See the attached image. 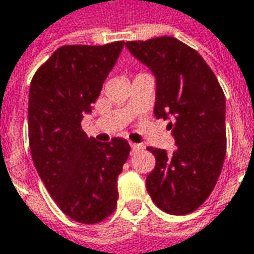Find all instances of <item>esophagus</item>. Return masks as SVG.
Segmentation results:
<instances>
[{
	"label": "esophagus",
	"mask_w": 254,
	"mask_h": 254,
	"mask_svg": "<svg viewBox=\"0 0 254 254\" xmlns=\"http://www.w3.org/2000/svg\"><path fill=\"white\" fill-rule=\"evenodd\" d=\"M130 146H131V152H136V150H138L141 147L140 144H136V143H130Z\"/></svg>",
	"instance_id": "1"
}]
</instances>
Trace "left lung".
Instances as JSON below:
<instances>
[{
	"label": "left lung",
	"mask_w": 254,
	"mask_h": 254,
	"mask_svg": "<svg viewBox=\"0 0 254 254\" xmlns=\"http://www.w3.org/2000/svg\"><path fill=\"white\" fill-rule=\"evenodd\" d=\"M156 76L154 117L169 120L176 152L149 147L156 166L146 179L153 202L165 212L185 215L212 192L226 156V97L202 56L175 37L127 42Z\"/></svg>",
	"instance_id": "obj_1"
}]
</instances>
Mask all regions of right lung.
I'll return each mask as SVG.
<instances>
[{
    "label": "right lung",
    "mask_w": 254,
    "mask_h": 254,
    "mask_svg": "<svg viewBox=\"0 0 254 254\" xmlns=\"http://www.w3.org/2000/svg\"><path fill=\"white\" fill-rule=\"evenodd\" d=\"M124 42L67 45L53 52L30 85L28 143L34 166L58 207L82 224H97L117 207V178L130 146L101 143L81 121L91 113Z\"/></svg>",
    "instance_id": "add662e5"
}]
</instances>
